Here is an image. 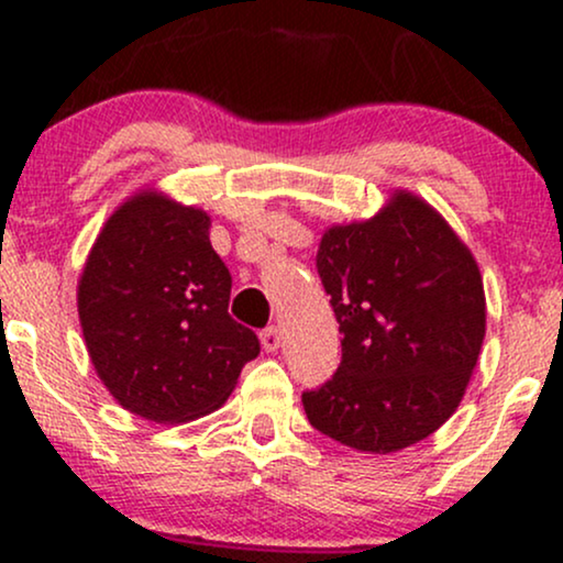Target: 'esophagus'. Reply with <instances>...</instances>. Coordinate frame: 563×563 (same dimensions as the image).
I'll return each mask as SVG.
<instances>
[{
    "label": "esophagus",
    "mask_w": 563,
    "mask_h": 563,
    "mask_svg": "<svg viewBox=\"0 0 563 563\" xmlns=\"http://www.w3.org/2000/svg\"><path fill=\"white\" fill-rule=\"evenodd\" d=\"M280 344H283L280 328H277V325L264 328V331H262V346L267 349V352H275V349H280Z\"/></svg>",
    "instance_id": "1"
}]
</instances>
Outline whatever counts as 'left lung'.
Returning <instances> with one entry per match:
<instances>
[{
  "label": "left lung",
  "instance_id": "8db88e82",
  "mask_svg": "<svg viewBox=\"0 0 563 563\" xmlns=\"http://www.w3.org/2000/svg\"><path fill=\"white\" fill-rule=\"evenodd\" d=\"M314 264L344 341L331 380L301 394L309 423L378 455L434 434L484 341L471 251L429 203L397 192L378 217L328 230Z\"/></svg>",
  "mask_w": 563,
  "mask_h": 563
}]
</instances>
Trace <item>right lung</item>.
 Segmentation results:
<instances>
[{
  "label": "right lung",
  "instance_id": "right-lung-1",
  "mask_svg": "<svg viewBox=\"0 0 563 563\" xmlns=\"http://www.w3.org/2000/svg\"><path fill=\"white\" fill-rule=\"evenodd\" d=\"M209 217L140 192L108 219L79 283L87 352L134 416L179 423L217 410L260 354L230 318L232 275L211 249Z\"/></svg>",
  "mask_w": 563,
  "mask_h": 563
}]
</instances>
